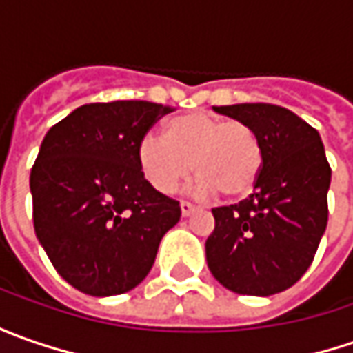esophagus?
I'll list each match as a JSON object with an SVG mask.
<instances>
[{
  "label": "esophagus",
  "instance_id": "esophagus-1",
  "mask_svg": "<svg viewBox=\"0 0 353 353\" xmlns=\"http://www.w3.org/2000/svg\"><path fill=\"white\" fill-rule=\"evenodd\" d=\"M194 210H196V206L190 204L188 200H183V202H181V212H183V216H190Z\"/></svg>",
  "mask_w": 353,
  "mask_h": 353
}]
</instances>
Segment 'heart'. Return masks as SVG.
<instances>
[{"mask_svg": "<svg viewBox=\"0 0 353 353\" xmlns=\"http://www.w3.org/2000/svg\"><path fill=\"white\" fill-rule=\"evenodd\" d=\"M139 165L159 192L170 194L194 169L198 194L220 190L224 196H245L263 165L261 141L250 123L208 112L170 119L165 137L149 133L139 145Z\"/></svg>", "mask_w": 353, "mask_h": 353, "instance_id": "b5f03b06", "label": "heart"}]
</instances>
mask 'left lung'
<instances>
[{
    "mask_svg": "<svg viewBox=\"0 0 353 353\" xmlns=\"http://www.w3.org/2000/svg\"><path fill=\"white\" fill-rule=\"evenodd\" d=\"M214 110L255 129L263 165L250 196L212 208L206 261L225 289L269 296L292 287L316 255L332 169L319 131L291 110L261 102Z\"/></svg>",
    "mask_w": 353,
    "mask_h": 353,
    "instance_id": "obj_1",
    "label": "left lung"
}]
</instances>
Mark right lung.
<instances>
[{"label": "right lung", "instance_id": "add662e5", "mask_svg": "<svg viewBox=\"0 0 353 353\" xmlns=\"http://www.w3.org/2000/svg\"><path fill=\"white\" fill-rule=\"evenodd\" d=\"M170 112L145 100L86 103L41 143L31 169L34 232L59 275L84 294L137 287L181 220L179 200L155 190L139 165L143 137Z\"/></svg>", "mask_w": 353, "mask_h": 353}]
</instances>
